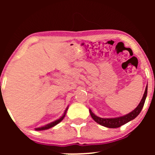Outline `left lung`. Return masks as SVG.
<instances>
[{
    "mask_svg": "<svg viewBox=\"0 0 155 155\" xmlns=\"http://www.w3.org/2000/svg\"><path fill=\"white\" fill-rule=\"evenodd\" d=\"M147 88L148 87H147V85L144 94H143V97H142L141 101H140V104H138V106H137L133 111H131L130 113L124 115V116L116 117V118H101V117H99L94 114L91 110L90 109V113L92 118L97 123L101 124V125L104 126V127H109V128H117V127H120V126L127 123L130 121L134 120V119L139 114L140 112L141 111L142 108L143 107V105H144L146 97H147Z\"/></svg>",
    "mask_w": 155,
    "mask_h": 155,
    "instance_id": "obj_1",
    "label": "left lung"
}]
</instances>
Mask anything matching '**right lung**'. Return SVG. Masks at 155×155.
<instances>
[{
    "label": "right lung",
    "instance_id": "right-lung-1",
    "mask_svg": "<svg viewBox=\"0 0 155 155\" xmlns=\"http://www.w3.org/2000/svg\"><path fill=\"white\" fill-rule=\"evenodd\" d=\"M67 110H68V108H66V110H65V112H64V114H63V116H62L61 117H60V119H58V120H55L54 122H51V123L47 124V125L43 126V127H38V128H35V130H47V129L51 128V127H54V126L56 125V124H58V123H59V122H60L62 120H63V118H64V117H65V114H66Z\"/></svg>",
    "mask_w": 155,
    "mask_h": 155
}]
</instances>
